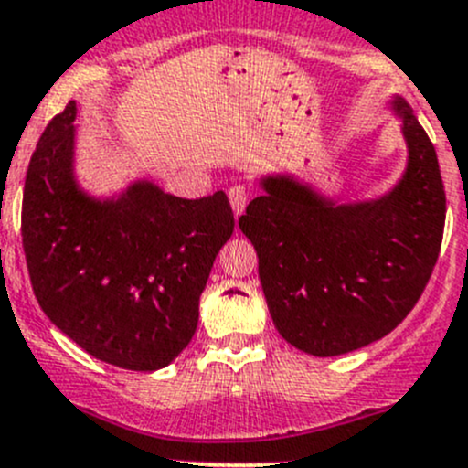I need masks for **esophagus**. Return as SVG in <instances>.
Instances as JSON below:
<instances>
[{"label": "esophagus", "mask_w": 468, "mask_h": 468, "mask_svg": "<svg viewBox=\"0 0 468 468\" xmlns=\"http://www.w3.org/2000/svg\"><path fill=\"white\" fill-rule=\"evenodd\" d=\"M229 201H230V206H233L235 215H242L244 206H247V201H249V190L244 186H233L229 190Z\"/></svg>", "instance_id": "obj_1"}]
</instances>
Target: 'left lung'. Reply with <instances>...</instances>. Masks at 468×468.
Segmentation results:
<instances>
[{"label": "left lung", "instance_id": "8db88e82", "mask_svg": "<svg viewBox=\"0 0 468 468\" xmlns=\"http://www.w3.org/2000/svg\"><path fill=\"white\" fill-rule=\"evenodd\" d=\"M408 167L387 195L335 204L287 174L261 181L239 217L258 251L264 299L282 339L317 357L385 337L417 305L441 249L446 192L437 151L394 97Z\"/></svg>", "mask_w": 468, "mask_h": 468}]
</instances>
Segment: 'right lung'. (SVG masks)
<instances>
[{
    "label": "right lung",
    "instance_id": "add662e5",
    "mask_svg": "<svg viewBox=\"0 0 468 468\" xmlns=\"http://www.w3.org/2000/svg\"><path fill=\"white\" fill-rule=\"evenodd\" d=\"M77 103L47 124L22 199L33 294L51 324L97 360L167 367L190 344L212 262L233 235L224 192L204 199L135 181L94 199L74 176Z\"/></svg>",
    "mask_w": 468,
    "mask_h": 468
}]
</instances>
